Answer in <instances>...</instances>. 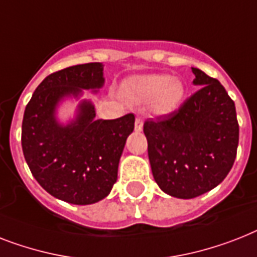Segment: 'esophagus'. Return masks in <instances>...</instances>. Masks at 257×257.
Instances as JSON below:
<instances>
[{
  "label": "esophagus",
  "mask_w": 257,
  "mask_h": 257,
  "mask_svg": "<svg viewBox=\"0 0 257 257\" xmlns=\"http://www.w3.org/2000/svg\"><path fill=\"white\" fill-rule=\"evenodd\" d=\"M143 125H144L143 118L136 117V121H135V129H136V131H137V132H141V131H143Z\"/></svg>",
  "instance_id": "obj_1"
}]
</instances>
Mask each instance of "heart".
Returning <instances> with one entry per match:
<instances>
[{
    "instance_id": "obj_1",
    "label": "heart",
    "mask_w": 257,
    "mask_h": 257,
    "mask_svg": "<svg viewBox=\"0 0 257 257\" xmlns=\"http://www.w3.org/2000/svg\"><path fill=\"white\" fill-rule=\"evenodd\" d=\"M125 91L137 103L153 100L157 113H170L178 107L185 95V87L179 79L168 75L152 74L135 76L125 83Z\"/></svg>"
}]
</instances>
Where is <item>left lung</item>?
<instances>
[{"instance_id": "left-lung-1", "label": "left lung", "mask_w": 257, "mask_h": 257, "mask_svg": "<svg viewBox=\"0 0 257 257\" xmlns=\"http://www.w3.org/2000/svg\"><path fill=\"white\" fill-rule=\"evenodd\" d=\"M191 70L197 92L172 113L144 122L154 181L181 199L218 186L232 168L239 144L232 99L219 80Z\"/></svg>"}]
</instances>
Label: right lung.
Masks as SVG:
<instances>
[{"label": "right lung", "instance_id": "right-lung-1", "mask_svg": "<svg viewBox=\"0 0 257 257\" xmlns=\"http://www.w3.org/2000/svg\"><path fill=\"white\" fill-rule=\"evenodd\" d=\"M103 84L101 63L71 66L42 81L25 109L21 139L25 160L39 185L60 201L96 203L117 181L118 161L135 129V114L96 120L92 103L83 100L74 121L62 125L55 117L63 97H78L81 89L97 92Z\"/></svg>", "mask_w": 257, "mask_h": 257}]
</instances>
